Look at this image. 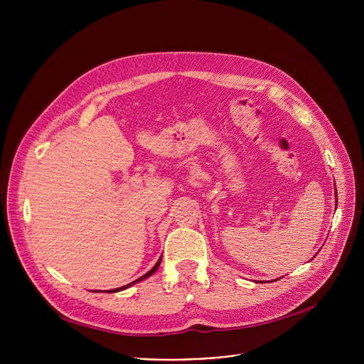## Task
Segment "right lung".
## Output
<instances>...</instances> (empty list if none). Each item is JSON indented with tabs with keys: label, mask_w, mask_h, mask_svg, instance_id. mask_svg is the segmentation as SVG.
<instances>
[{
	"label": "right lung",
	"mask_w": 364,
	"mask_h": 364,
	"mask_svg": "<svg viewBox=\"0 0 364 364\" xmlns=\"http://www.w3.org/2000/svg\"><path fill=\"white\" fill-rule=\"evenodd\" d=\"M161 261H162V258H159L158 259V262L155 264V267H153V269L150 270V272H147L144 276H141L140 279H137V280H134L132 283H129V284H127V286H122V288H118V289H112V291H105V292H118V291H124V289H127V288H129L131 284H134V283H137V282H140V280H143V279H146V277H149V276H151L153 273H155L158 269H159V265H161Z\"/></svg>",
	"instance_id": "right-lung-1"
}]
</instances>
